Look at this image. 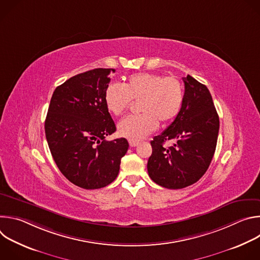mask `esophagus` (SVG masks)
Wrapping results in <instances>:
<instances>
[{
  "instance_id": "34e87169",
  "label": "esophagus",
  "mask_w": 260,
  "mask_h": 260,
  "mask_svg": "<svg viewBox=\"0 0 260 260\" xmlns=\"http://www.w3.org/2000/svg\"><path fill=\"white\" fill-rule=\"evenodd\" d=\"M128 143H129L131 147H136L139 145V142H137V141H128Z\"/></svg>"
}]
</instances>
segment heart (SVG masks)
<instances>
[{
    "label": "heart",
    "instance_id": "b5f03b06",
    "mask_svg": "<svg viewBox=\"0 0 260 260\" xmlns=\"http://www.w3.org/2000/svg\"><path fill=\"white\" fill-rule=\"evenodd\" d=\"M184 100L181 82L173 76L137 73L131 75L124 85L111 83L107 86L104 101L111 114L120 115L132 101L139 102L140 115L124 117L117 125L120 137L141 141L161 124L173 121L180 113Z\"/></svg>",
    "mask_w": 260,
    "mask_h": 260
}]
</instances>
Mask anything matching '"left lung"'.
I'll use <instances>...</instances> for the list:
<instances>
[{
  "instance_id": "1",
  "label": "left lung",
  "mask_w": 260,
  "mask_h": 260,
  "mask_svg": "<svg viewBox=\"0 0 260 260\" xmlns=\"http://www.w3.org/2000/svg\"><path fill=\"white\" fill-rule=\"evenodd\" d=\"M183 81L180 113L151 141L152 154L147 164L149 177L168 189L187 187L204 176L214 156L219 132V117L207 86L190 75ZM167 140L173 145L165 147Z\"/></svg>"
}]
</instances>
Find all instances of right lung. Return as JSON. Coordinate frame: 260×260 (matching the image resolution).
<instances>
[{
  "mask_svg": "<svg viewBox=\"0 0 260 260\" xmlns=\"http://www.w3.org/2000/svg\"><path fill=\"white\" fill-rule=\"evenodd\" d=\"M114 69H94L68 79L53 91L45 135L61 174L84 189L112 183L128 149L126 139L107 141L116 131L104 94Z\"/></svg>",
  "mask_w": 260,
  "mask_h": 260,
  "instance_id": "obj_1",
  "label": "right lung"
}]
</instances>
